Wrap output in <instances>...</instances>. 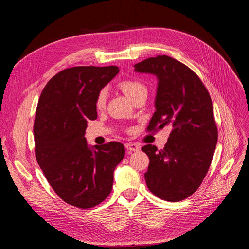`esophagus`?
I'll use <instances>...</instances> for the list:
<instances>
[{"mask_svg": "<svg viewBox=\"0 0 249 249\" xmlns=\"http://www.w3.org/2000/svg\"><path fill=\"white\" fill-rule=\"evenodd\" d=\"M124 145H125V148L129 150V152H137V150H139V148H140L137 143H133V142H127Z\"/></svg>", "mask_w": 249, "mask_h": 249, "instance_id": "obj_1", "label": "esophagus"}]
</instances>
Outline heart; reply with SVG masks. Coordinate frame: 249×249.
Here are the masks:
<instances>
[{
  "label": "heart",
  "mask_w": 249,
  "mask_h": 249,
  "mask_svg": "<svg viewBox=\"0 0 249 249\" xmlns=\"http://www.w3.org/2000/svg\"><path fill=\"white\" fill-rule=\"evenodd\" d=\"M118 86L132 101H134L137 96L141 94H144V93L147 94V88L145 84L138 79H132V78L124 79L119 82ZM106 102H107V91L106 89L103 88L100 90L99 93L96 95V99H95L96 109L103 110L105 106H106Z\"/></svg>",
  "instance_id": "heart-1"
}]
</instances>
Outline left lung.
I'll list each match as a JSON object with an SVG mask.
<instances>
[{
    "mask_svg": "<svg viewBox=\"0 0 249 249\" xmlns=\"http://www.w3.org/2000/svg\"><path fill=\"white\" fill-rule=\"evenodd\" d=\"M135 71L159 79L156 112L146 132L172 129L164 148L142 147L149 158L147 188L161 199L180 201L198 189L213 159L218 131L212 100L197 74L169 56L143 60Z\"/></svg>",
    "mask_w": 249,
    "mask_h": 249,
    "instance_id": "1",
    "label": "left lung"
}]
</instances>
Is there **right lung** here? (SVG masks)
<instances>
[{"mask_svg": "<svg viewBox=\"0 0 249 249\" xmlns=\"http://www.w3.org/2000/svg\"><path fill=\"white\" fill-rule=\"evenodd\" d=\"M119 71L114 65L73 66L44 86L34 120L35 157L49 184L71 206L90 209L108 197L123 143L87 146V123L97 118L95 99Z\"/></svg>", "mask_w": 249, "mask_h": 249, "instance_id": "add662e5", "label": "right lung"}]
</instances>
